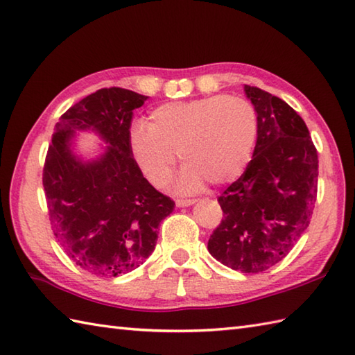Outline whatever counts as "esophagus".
<instances>
[{"instance_id":"obj_1","label":"esophagus","mask_w":355,"mask_h":355,"mask_svg":"<svg viewBox=\"0 0 355 355\" xmlns=\"http://www.w3.org/2000/svg\"><path fill=\"white\" fill-rule=\"evenodd\" d=\"M195 202V200H175V205L177 207H187V206H192Z\"/></svg>"}]
</instances>
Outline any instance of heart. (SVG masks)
Segmentation results:
<instances>
[{
    "instance_id": "1",
    "label": "heart",
    "mask_w": 355,
    "mask_h": 355,
    "mask_svg": "<svg viewBox=\"0 0 355 355\" xmlns=\"http://www.w3.org/2000/svg\"><path fill=\"white\" fill-rule=\"evenodd\" d=\"M258 139V116L253 105L238 96L158 105L149 125L135 122L128 141L132 158L148 182L162 187L169 182L177 158L183 166L175 183L180 193L236 180L252 160Z\"/></svg>"
}]
</instances>
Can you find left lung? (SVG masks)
<instances>
[{
    "mask_svg": "<svg viewBox=\"0 0 355 355\" xmlns=\"http://www.w3.org/2000/svg\"><path fill=\"white\" fill-rule=\"evenodd\" d=\"M258 116L253 158L218 202L224 220L207 243L216 261L243 273L281 262L310 224L319 160L296 111L258 87L244 85Z\"/></svg>",
    "mask_w": 355,
    "mask_h": 355,
    "instance_id": "obj_1",
    "label": "left lung"
}]
</instances>
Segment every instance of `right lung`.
I'll list each match as a JSON object with an SVG mask.
<instances>
[{"label":"right lung","mask_w":355,"mask_h":355,"mask_svg":"<svg viewBox=\"0 0 355 355\" xmlns=\"http://www.w3.org/2000/svg\"><path fill=\"white\" fill-rule=\"evenodd\" d=\"M146 99L125 88L97 89L61 116L45 157L51 230L67 256L97 276L140 267L175 207L143 177L128 141L134 110ZM76 130H94L109 146L94 161H82L72 150Z\"/></svg>","instance_id":"obj_1"}]
</instances>
